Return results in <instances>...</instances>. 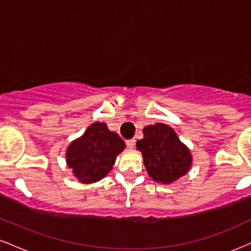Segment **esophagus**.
<instances>
[{"mask_svg":"<svg viewBox=\"0 0 251 251\" xmlns=\"http://www.w3.org/2000/svg\"><path fill=\"white\" fill-rule=\"evenodd\" d=\"M134 144H135V140L134 139L126 140V146H127V149H133L134 148Z\"/></svg>","mask_w":251,"mask_h":251,"instance_id":"obj_1","label":"esophagus"}]
</instances>
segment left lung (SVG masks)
<instances>
[{
	"label": "left lung",
	"mask_w": 251,
	"mask_h": 251,
	"mask_svg": "<svg viewBox=\"0 0 251 251\" xmlns=\"http://www.w3.org/2000/svg\"><path fill=\"white\" fill-rule=\"evenodd\" d=\"M143 133V139L137 142V150L142 152L144 165L152 179L171 184L188 174L192 154L174 128L157 123L144 127Z\"/></svg>",
	"instance_id": "left-lung-1"
}]
</instances>
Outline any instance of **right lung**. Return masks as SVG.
Listing matches in <instances>:
<instances>
[{
	"mask_svg": "<svg viewBox=\"0 0 251 251\" xmlns=\"http://www.w3.org/2000/svg\"><path fill=\"white\" fill-rule=\"evenodd\" d=\"M125 146L122 138L109 131L105 123L96 122L68 145L66 163L77 180L96 183L109 174Z\"/></svg>",
	"mask_w": 251,
	"mask_h": 251,
	"instance_id": "obj_1",
	"label": "right lung"
}]
</instances>
